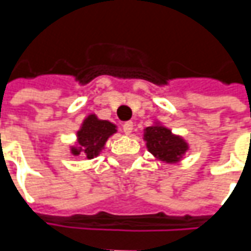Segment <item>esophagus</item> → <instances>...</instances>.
Returning a JSON list of instances; mask_svg holds the SVG:
<instances>
[{"mask_svg":"<svg viewBox=\"0 0 251 251\" xmlns=\"http://www.w3.org/2000/svg\"><path fill=\"white\" fill-rule=\"evenodd\" d=\"M132 127H134V123L132 121H127V123H124L123 124V131H124V134H131L132 132Z\"/></svg>","mask_w":251,"mask_h":251,"instance_id":"1","label":"esophagus"}]
</instances>
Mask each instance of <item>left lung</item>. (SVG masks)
Returning <instances> with one entry per match:
<instances>
[{"mask_svg": "<svg viewBox=\"0 0 251 251\" xmlns=\"http://www.w3.org/2000/svg\"><path fill=\"white\" fill-rule=\"evenodd\" d=\"M144 140L151 153L158 159L176 163L188 150V145L181 137L173 135L172 131L163 126H151L145 128Z\"/></svg>", "mask_w": 251, "mask_h": 251, "instance_id": "obj_1", "label": "left lung"}]
</instances>
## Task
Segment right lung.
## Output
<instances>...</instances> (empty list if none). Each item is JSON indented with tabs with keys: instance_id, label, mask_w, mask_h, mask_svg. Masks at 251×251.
<instances>
[{
	"instance_id": "1",
	"label": "right lung",
	"mask_w": 251,
	"mask_h": 251,
	"mask_svg": "<svg viewBox=\"0 0 251 251\" xmlns=\"http://www.w3.org/2000/svg\"><path fill=\"white\" fill-rule=\"evenodd\" d=\"M116 126L107 120H99L95 114L88 116L83 121L81 130L76 132L78 145L71 148V153L82 155L86 159L98 156L103 150L106 141L116 132Z\"/></svg>"
}]
</instances>
